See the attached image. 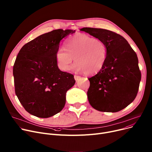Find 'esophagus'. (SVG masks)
Returning <instances> with one entry per match:
<instances>
[{
    "label": "esophagus",
    "mask_w": 152,
    "mask_h": 152,
    "mask_svg": "<svg viewBox=\"0 0 152 152\" xmlns=\"http://www.w3.org/2000/svg\"><path fill=\"white\" fill-rule=\"evenodd\" d=\"M80 76H78V75H74V78L75 80H76V81H77V80H78L80 78Z\"/></svg>",
    "instance_id": "1"
}]
</instances>
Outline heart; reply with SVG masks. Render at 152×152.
Instances as JSON below:
<instances>
[{"label":"heart","mask_w":152,"mask_h":152,"mask_svg":"<svg viewBox=\"0 0 152 152\" xmlns=\"http://www.w3.org/2000/svg\"><path fill=\"white\" fill-rule=\"evenodd\" d=\"M56 61L59 69L68 71L74 60L72 69L75 72H83L88 75H94L102 70L107 58V47L100 39L83 34L70 38L66 48L57 51Z\"/></svg>","instance_id":"obj_1"}]
</instances>
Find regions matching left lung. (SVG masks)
Returning <instances> with one entry per match:
<instances>
[{
  "label": "left lung",
  "instance_id": "left-lung-1",
  "mask_svg": "<svg viewBox=\"0 0 152 152\" xmlns=\"http://www.w3.org/2000/svg\"><path fill=\"white\" fill-rule=\"evenodd\" d=\"M80 31L101 40L107 47L104 66L88 78L89 102L101 112L121 110L134 100L138 92L141 74L136 53L128 41L117 33L93 28H83Z\"/></svg>",
  "mask_w": 152,
  "mask_h": 152
}]
</instances>
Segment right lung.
I'll return each instance as SVG.
<instances>
[{"label": "right lung", "mask_w": 152, "mask_h": 152, "mask_svg": "<svg viewBox=\"0 0 152 152\" xmlns=\"http://www.w3.org/2000/svg\"><path fill=\"white\" fill-rule=\"evenodd\" d=\"M72 29H56L27 43L13 66L15 93L25 110L39 118H49L61 112L66 93L75 80L58 68L56 55L60 42Z\"/></svg>", "instance_id": "right-lung-1"}]
</instances>
